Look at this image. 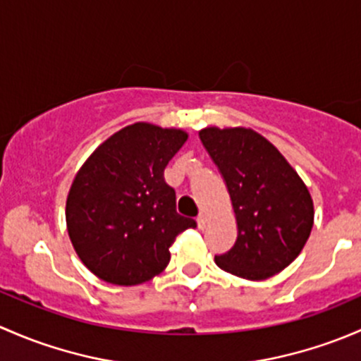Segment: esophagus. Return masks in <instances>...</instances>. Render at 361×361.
Listing matches in <instances>:
<instances>
[{"label": "esophagus", "mask_w": 361, "mask_h": 361, "mask_svg": "<svg viewBox=\"0 0 361 361\" xmlns=\"http://www.w3.org/2000/svg\"><path fill=\"white\" fill-rule=\"evenodd\" d=\"M196 222H198V228H200V229H205V228H207V224H208L207 215L203 214V212H202V214H200L198 217H196Z\"/></svg>", "instance_id": "obj_1"}]
</instances>
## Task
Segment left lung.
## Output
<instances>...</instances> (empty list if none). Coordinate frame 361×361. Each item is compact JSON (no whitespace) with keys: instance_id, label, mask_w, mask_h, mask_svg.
<instances>
[{"instance_id":"left-lung-1","label":"left lung","mask_w":361,"mask_h":361,"mask_svg":"<svg viewBox=\"0 0 361 361\" xmlns=\"http://www.w3.org/2000/svg\"><path fill=\"white\" fill-rule=\"evenodd\" d=\"M200 139L224 177L238 226L235 247L215 255V264L254 281L283 271L313 229L314 207L306 184L252 128L207 126Z\"/></svg>"}]
</instances>
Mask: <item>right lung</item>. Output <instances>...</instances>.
<instances>
[{
	"label": "right lung",
	"instance_id": "1",
	"mask_svg": "<svg viewBox=\"0 0 361 361\" xmlns=\"http://www.w3.org/2000/svg\"><path fill=\"white\" fill-rule=\"evenodd\" d=\"M185 140L184 130L139 121L104 140L78 170L66 202L68 233L100 280L123 287L153 280L169 266L177 235L196 228L177 214L163 177Z\"/></svg>",
	"mask_w": 361,
	"mask_h": 361
}]
</instances>
